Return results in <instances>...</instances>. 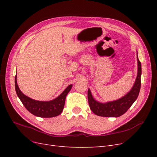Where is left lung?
Instances as JSON below:
<instances>
[{"label": "left lung", "mask_w": 157, "mask_h": 157, "mask_svg": "<svg viewBox=\"0 0 157 157\" xmlns=\"http://www.w3.org/2000/svg\"><path fill=\"white\" fill-rule=\"evenodd\" d=\"M137 75L134 84L130 91L121 98L107 103H101L96 101L93 98L91 91L88 89V99L89 106L94 114L100 117H118L124 114L134 103L138 96L141 88V64L137 56Z\"/></svg>", "instance_id": "obj_1"}]
</instances>
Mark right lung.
<instances>
[{
	"mask_svg": "<svg viewBox=\"0 0 157 157\" xmlns=\"http://www.w3.org/2000/svg\"><path fill=\"white\" fill-rule=\"evenodd\" d=\"M72 86V84L69 85L58 97L51 101H37L25 96L21 92L17 84L16 75L15 77V88L18 98L28 111L39 117L51 118L60 115L63 111L66 96Z\"/></svg>",
	"mask_w": 157,
	"mask_h": 157,
	"instance_id": "right-lung-1",
	"label": "right lung"
}]
</instances>
